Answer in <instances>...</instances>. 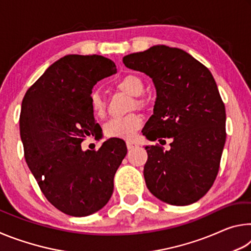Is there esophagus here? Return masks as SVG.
<instances>
[{"label":"esophagus","mask_w":251,"mask_h":251,"mask_svg":"<svg viewBox=\"0 0 251 251\" xmlns=\"http://www.w3.org/2000/svg\"><path fill=\"white\" fill-rule=\"evenodd\" d=\"M126 146L128 150H133V148H135L137 145H136V144L133 142H126Z\"/></svg>","instance_id":"esophagus-1"}]
</instances>
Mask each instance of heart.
Segmentation results:
<instances>
[{
  "label": "heart",
  "mask_w": 251,
  "mask_h": 251,
  "mask_svg": "<svg viewBox=\"0 0 251 251\" xmlns=\"http://www.w3.org/2000/svg\"><path fill=\"white\" fill-rule=\"evenodd\" d=\"M116 86L118 90L125 92L126 94L134 96L133 107L142 106L143 100L139 99L144 92V83L138 75L127 74L117 80ZM90 106L95 116L101 117L105 114V101L97 92H92L88 97ZM143 125L142 117L137 114H129L124 117H115L109 120L104 126V133L108 137L130 139L134 137Z\"/></svg>",
  "instance_id": "b5f03b06"
}]
</instances>
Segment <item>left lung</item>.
<instances>
[{"instance_id":"obj_1","label":"left lung","mask_w":251,"mask_h":251,"mask_svg":"<svg viewBox=\"0 0 251 251\" xmlns=\"http://www.w3.org/2000/svg\"><path fill=\"white\" fill-rule=\"evenodd\" d=\"M156 87L154 114L143 135L171 150L146 146L144 177L161 201L186 206L205 196L217 177L226 142V110L210 71L185 50L156 45L123 58Z\"/></svg>"}]
</instances>
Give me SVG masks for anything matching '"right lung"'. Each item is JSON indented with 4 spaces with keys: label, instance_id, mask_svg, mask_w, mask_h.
<instances>
[{
    "label": "right lung",
    "instance_id": "right-lung-1",
    "mask_svg": "<svg viewBox=\"0 0 251 251\" xmlns=\"http://www.w3.org/2000/svg\"><path fill=\"white\" fill-rule=\"evenodd\" d=\"M100 55H66L25 93L20 114L24 157L46 199L66 215L84 217L101 209L114 190V176L127 154L120 138L99 151L80 144L96 136L88 97L99 80L116 73Z\"/></svg>",
    "mask_w": 251,
    "mask_h": 251
}]
</instances>
